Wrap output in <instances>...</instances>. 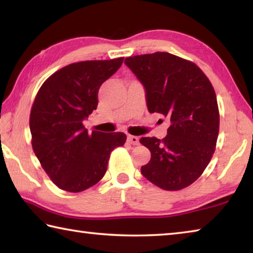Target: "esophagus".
<instances>
[{
  "mask_svg": "<svg viewBox=\"0 0 253 253\" xmlns=\"http://www.w3.org/2000/svg\"><path fill=\"white\" fill-rule=\"evenodd\" d=\"M127 140L128 143H130L132 145H137L139 143V138L137 136H132V135H128L127 136Z\"/></svg>",
  "mask_w": 253,
  "mask_h": 253,
  "instance_id": "34e87169",
  "label": "esophagus"
}]
</instances>
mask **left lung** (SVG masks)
Wrapping results in <instances>:
<instances>
[{
	"label": "left lung",
	"mask_w": 253,
	"mask_h": 253,
	"mask_svg": "<svg viewBox=\"0 0 253 253\" xmlns=\"http://www.w3.org/2000/svg\"><path fill=\"white\" fill-rule=\"evenodd\" d=\"M125 63L145 87L149 113L170 119L165 138L139 139L151 151L140 172L163 190L185 188L215 151L220 114L213 85L194 62L169 52L134 55Z\"/></svg>",
	"instance_id": "obj_1"
}]
</instances>
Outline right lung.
<instances>
[{
	"label": "right lung",
	"mask_w": 253,
	"mask_h": 253,
	"mask_svg": "<svg viewBox=\"0 0 253 253\" xmlns=\"http://www.w3.org/2000/svg\"><path fill=\"white\" fill-rule=\"evenodd\" d=\"M124 61L88 60L55 71L38 91L30 114L33 152L51 181L63 191L83 192L104 177L110 153L124 132L89 134L84 121L97 109L98 90Z\"/></svg>",
	"instance_id": "1"
}]
</instances>
